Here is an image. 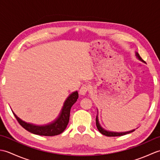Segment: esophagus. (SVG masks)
I'll return each instance as SVG.
<instances>
[{
    "mask_svg": "<svg viewBox=\"0 0 160 160\" xmlns=\"http://www.w3.org/2000/svg\"><path fill=\"white\" fill-rule=\"evenodd\" d=\"M89 86L87 85V84H84L83 86L81 87L79 91L80 95H81V96H84V95L87 93V91H89Z\"/></svg>",
    "mask_w": 160,
    "mask_h": 160,
    "instance_id": "esophagus-1",
    "label": "esophagus"
}]
</instances>
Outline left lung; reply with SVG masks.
Segmentation results:
<instances>
[{
  "label": "left lung",
  "instance_id": "8db88e82",
  "mask_svg": "<svg viewBox=\"0 0 160 160\" xmlns=\"http://www.w3.org/2000/svg\"><path fill=\"white\" fill-rule=\"evenodd\" d=\"M135 56H136V57L138 58L140 60V61H142V62H144V60H142V58L140 57V56L139 55V53L138 52L135 53ZM96 127L98 129V131H99L102 134L104 135H106V136H108V137H115V136H122V135H124L126 134H128V133H130V132H133L135 131V129H133V130L132 131H127V132H113V131H107L105 130V129H104L102 127H101L100 123H99V121H98V115L96 116Z\"/></svg>",
  "mask_w": 160,
  "mask_h": 160
}]
</instances>
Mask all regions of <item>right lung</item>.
<instances>
[{"instance_id": "1", "label": "right lung", "mask_w": 160, "mask_h": 160, "mask_svg": "<svg viewBox=\"0 0 160 160\" xmlns=\"http://www.w3.org/2000/svg\"><path fill=\"white\" fill-rule=\"evenodd\" d=\"M78 98V91H75V92L71 93L64 101V105L58 117L52 123L46 125L39 126L28 123V122L22 121L13 111L12 112L18 123L27 131L36 135H44V136H54V135L62 133L65 130L67 126L69 123L71 108L77 101Z\"/></svg>"}]
</instances>
